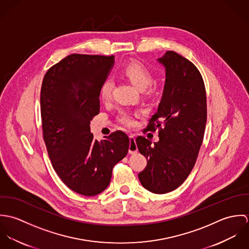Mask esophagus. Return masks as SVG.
Segmentation results:
<instances>
[{"label":"esophagus","instance_id":"obj_1","mask_svg":"<svg viewBox=\"0 0 249 249\" xmlns=\"http://www.w3.org/2000/svg\"><path fill=\"white\" fill-rule=\"evenodd\" d=\"M129 141H130V144H129V153H136L138 151V147L137 144L135 142V136L134 135H129Z\"/></svg>","mask_w":249,"mask_h":249}]
</instances>
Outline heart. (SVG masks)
Segmentation results:
<instances>
[{
    "label": "heart",
    "mask_w": 249,
    "mask_h": 249,
    "mask_svg": "<svg viewBox=\"0 0 249 249\" xmlns=\"http://www.w3.org/2000/svg\"><path fill=\"white\" fill-rule=\"evenodd\" d=\"M124 74L130 80V82L139 90H144L152 81V74L149 70L139 62H131L124 66L123 69ZM113 81L110 77H107L101 85L100 95L104 101H107L112 93ZM122 122L127 126H133L135 124V118L129 114H124Z\"/></svg>",
    "instance_id": "heart-1"
}]
</instances>
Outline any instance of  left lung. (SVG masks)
<instances>
[{
  "label": "left lung",
  "mask_w": 249,
  "mask_h": 249,
  "mask_svg": "<svg viewBox=\"0 0 249 249\" xmlns=\"http://www.w3.org/2000/svg\"><path fill=\"white\" fill-rule=\"evenodd\" d=\"M157 61L165 67L166 79L146 129L159 128V141L136 139L147 160L138 178L147 191L167 194L178 189L196 164L206 125V92L200 72L187 58L168 51Z\"/></svg>",
  "instance_id": "obj_1"
}]
</instances>
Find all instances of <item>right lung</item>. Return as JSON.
I'll return each mask as SVG.
<instances>
[{
    "mask_svg": "<svg viewBox=\"0 0 249 249\" xmlns=\"http://www.w3.org/2000/svg\"><path fill=\"white\" fill-rule=\"evenodd\" d=\"M115 57L72 53L46 72L40 95L44 141L55 173L73 192H104L130 144L123 131L98 141L90 121L100 112V88Z\"/></svg>",
    "mask_w": 249,
    "mask_h": 249,
    "instance_id": "1",
    "label": "right lung"
}]
</instances>
